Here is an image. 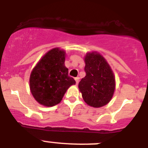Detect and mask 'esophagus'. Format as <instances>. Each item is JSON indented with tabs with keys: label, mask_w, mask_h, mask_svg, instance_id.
I'll return each mask as SVG.
<instances>
[{
	"label": "esophagus",
	"mask_w": 148,
	"mask_h": 148,
	"mask_svg": "<svg viewBox=\"0 0 148 148\" xmlns=\"http://www.w3.org/2000/svg\"><path fill=\"white\" fill-rule=\"evenodd\" d=\"M75 83H76V84H78V82H79V78H78V77H76V78H75Z\"/></svg>",
	"instance_id": "1"
}]
</instances>
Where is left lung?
Here are the masks:
<instances>
[{"label": "left lung", "instance_id": "obj_1", "mask_svg": "<svg viewBox=\"0 0 148 148\" xmlns=\"http://www.w3.org/2000/svg\"><path fill=\"white\" fill-rule=\"evenodd\" d=\"M84 61L86 75L78 84V88L88 105L103 107L110 102L114 93L113 71L105 58L96 52L87 53Z\"/></svg>", "mask_w": 148, "mask_h": 148}]
</instances>
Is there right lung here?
<instances>
[{
	"instance_id": "add662e5",
	"label": "right lung",
	"mask_w": 148,
	"mask_h": 148,
	"mask_svg": "<svg viewBox=\"0 0 148 148\" xmlns=\"http://www.w3.org/2000/svg\"><path fill=\"white\" fill-rule=\"evenodd\" d=\"M65 52L54 48L46 53L33 68L29 78V87L39 104L53 107L61 102L69 87L75 84L68 75L65 66Z\"/></svg>"
}]
</instances>
